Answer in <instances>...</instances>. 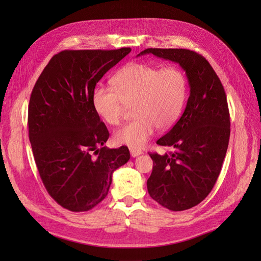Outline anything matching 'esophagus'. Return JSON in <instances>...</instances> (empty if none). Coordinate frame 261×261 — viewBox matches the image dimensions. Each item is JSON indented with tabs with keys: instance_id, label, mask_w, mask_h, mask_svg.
I'll list each match as a JSON object with an SVG mask.
<instances>
[{
	"instance_id": "esophagus-1",
	"label": "esophagus",
	"mask_w": 261,
	"mask_h": 261,
	"mask_svg": "<svg viewBox=\"0 0 261 261\" xmlns=\"http://www.w3.org/2000/svg\"><path fill=\"white\" fill-rule=\"evenodd\" d=\"M129 151H130L132 156H134V158L143 153V151H141V150H139V149H134V148H130Z\"/></svg>"
}]
</instances>
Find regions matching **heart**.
I'll return each instance as SVG.
<instances>
[{
    "label": "heart",
    "instance_id": "1",
    "mask_svg": "<svg viewBox=\"0 0 261 261\" xmlns=\"http://www.w3.org/2000/svg\"><path fill=\"white\" fill-rule=\"evenodd\" d=\"M112 86L94 88L92 107L102 121L115 126L122 122L126 107L133 106L135 118L113 137L115 143L134 149L145 147L156 127L169 128L178 120L187 94L186 77L176 66L133 63L113 76Z\"/></svg>",
    "mask_w": 261,
    "mask_h": 261
}]
</instances>
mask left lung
Returning a JSON list of instances; mask_svg holds the SVG:
<instances>
[{
	"label": "left lung",
	"instance_id": "8db88e82",
	"mask_svg": "<svg viewBox=\"0 0 261 261\" xmlns=\"http://www.w3.org/2000/svg\"><path fill=\"white\" fill-rule=\"evenodd\" d=\"M178 63L185 70L189 97L184 113L156 144L174 151L149 153L153 161L148 193L172 211L191 209L212 191L219 177L230 139V112L220 78L201 54L187 49H146Z\"/></svg>",
	"mask_w": 261,
	"mask_h": 261
}]
</instances>
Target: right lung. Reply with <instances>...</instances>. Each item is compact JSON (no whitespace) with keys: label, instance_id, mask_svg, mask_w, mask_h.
Returning a JSON list of instances; mask_svg holds the SVG:
<instances>
[{"label":"right lung","instance_id":"obj_1","mask_svg":"<svg viewBox=\"0 0 261 261\" xmlns=\"http://www.w3.org/2000/svg\"><path fill=\"white\" fill-rule=\"evenodd\" d=\"M130 51H61L31 92L29 140L39 175L49 195L69 211H88L103 200L113 172L130 158L126 146L103 147L110 134L91 101L97 83Z\"/></svg>","mask_w":261,"mask_h":261}]
</instances>
